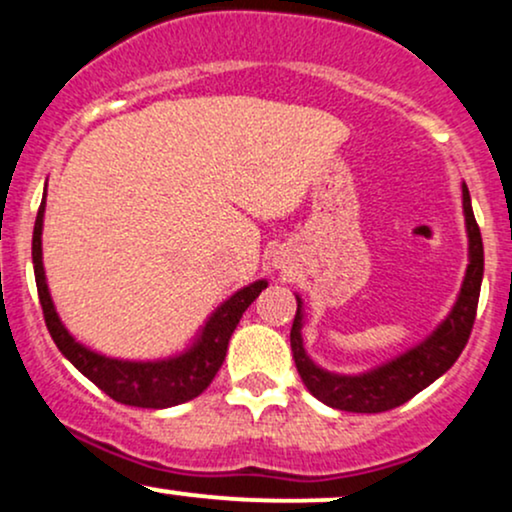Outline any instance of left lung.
<instances>
[{
  "instance_id": "8db88e82",
  "label": "left lung",
  "mask_w": 512,
  "mask_h": 512,
  "mask_svg": "<svg viewBox=\"0 0 512 512\" xmlns=\"http://www.w3.org/2000/svg\"><path fill=\"white\" fill-rule=\"evenodd\" d=\"M462 204L469 233V267L467 276H464L460 298H457L452 313L445 317L443 325L426 342H421L404 356L363 375H334L317 368L305 356L303 349V315L301 298H298L296 317H293L291 327V351L298 373H301L310 395L334 409L356 411V414H380V411L395 409L399 404L409 402L411 397L419 395L424 387L438 380L457 361V356L467 346L469 334H472L479 305L481 276H484V245H481V233L477 219H474L467 187H462Z\"/></svg>"
}]
</instances>
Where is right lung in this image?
<instances>
[{
    "instance_id": "1",
    "label": "right lung",
    "mask_w": 512,
    "mask_h": 512,
    "mask_svg": "<svg viewBox=\"0 0 512 512\" xmlns=\"http://www.w3.org/2000/svg\"><path fill=\"white\" fill-rule=\"evenodd\" d=\"M43 214L45 197L40 204L38 216H35L33 228V272L35 286H38V298L43 305V317L52 342L62 351L69 361L74 363L81 373L98 385L115 402L129 404V407L144 409H166L175 404L190 402L207 390L214 375L219 373L223 358H226L228 339L243 317L248 305L267 289V281H255L238 293H233L226 303L209 317L199 342L192 346L187 354L168 358V361L154 363H134L117 361V358H105L96 351L86 349L74 337L64 330L60 317L55 313V305L48 293L43 272V248H40V236H43Z\"/></svg>"
}]
</instances>
